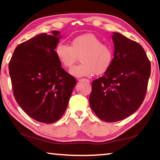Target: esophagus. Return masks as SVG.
<instances>
[{"mask_svg": "<svg viewBox=\"0 0 160 160\" xmlns=\"http://www.w3.org/2000/svg\"><path fill=\"white\" fill-rule=\"evenodd\" d=\"M78 81H84V82H86L87 83H90V80L86 79V78H82V79H78Z\"/></svg>", "mask_w": 160, "mask_h": 160, "instance_id": "obj_1", "label": "esophagus"}]
</instances>
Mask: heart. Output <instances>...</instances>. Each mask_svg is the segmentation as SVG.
Masks as SVG:
<instances>
[{"label": "heart", "instance_id": "obj_1", "mask_svg": "<svg viewBox=\"0 0 160 160\" xmlns=\"http://www.w3.org/2000/svg\"><path fill=\"white\" fill-rule=\"evenodd\" d=\"M55 54L59 63L69 69L80 57L82 64L70 70L76 77L102 75L110 68L113 59V49L109 45L92 34L78 36L71 42L70 47L60 42L56 46Z\"/></svg>", "mask_w": 160, "mask_h": 160}]
</instances>
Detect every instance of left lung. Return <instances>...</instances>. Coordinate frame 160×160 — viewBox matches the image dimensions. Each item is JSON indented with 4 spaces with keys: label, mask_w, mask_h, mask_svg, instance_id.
I'll return each instance as SVG.
<instances>
[{
    "label": "left lung",
    "mask_w": 160,
    "mask_h": 160,
    "mask_svg": "<svg viewBox=\"0 0 160 160\" xmlns=\"http://www.w3.org/2000/svg\"><path fill=\"white\" fill-rule=\"evenodd\" d=\"M114 54L104 75L92 82L89 103L101 120L116 122L128 117L144 101L151 64L143 47L113 32Z\"/></svg>",
    "instance_id": "1"
}]
</instances>
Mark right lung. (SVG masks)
Listing matches in <instances>:
<instances>
[{"label":"right lung","mask_w":160,"mask_h":160,"mask_svg":"<svg viewBox=\"0 0 160 160\" xmlns=\"http://www.w3.org/2000/svg\"><path fill=\"white\" fill-rule=\"evenodd\" d=\"M52 33L19 44L8 65L16 102L28 116L45 123L62 117L77 82L62 68L55 54L60 32Z\"/></svg>","instance_id":"1"}]
</instances>
